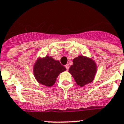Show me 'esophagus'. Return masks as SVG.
<instances>
[{"label":"esophagus","mask_w":124,"mask_h":124,"mask_svg":"<svg viewBox=\"0 0 124 124\" xmlns=\"http://www.w3.org/2000/svg\"><path fill=\"white\" fill-rule=\"evenodd\" d=\"M65 67H66V70L68 71V70H69V68H70V66H69V64H66V66H65Z\"/></svg>","instance_id":"34e87169"}]
</instances>
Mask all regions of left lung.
Here are the masks:
<instances>
[{"label": "left lung", "instance_id": "left-lung-1", "mask_svg": "<svg viewBox=\"0 0 124 124\" xmlns=\"http://www.w3.org/2000/svg\"><path fill=\"white\" fill-rule=\"evenodd\" d=\"M73 64L69 69L77 84L80 87L93 81L97 66L92 58L80 55L73 60Z\"/></svg>", "mask_w": 124, "mask_h": 124}]
</instances>
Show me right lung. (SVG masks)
Segmentation results:
<instances>
[{"label":"right lung","instance_id":"1","mask_svg":"<svg viewBox=\"0 0 124 124\" xmlns=\"http://www.w3.org/2000/svg\"><path fill=\"white\" fill-rule=\"evenodd\" d=\"M66 70V68L61 65L58 60L49 56L39 58L33 66V74L36 80L47 87L53 85L59 74Z\"/></svg>","mask_w":124,"mask_h":124}]
</instances>
